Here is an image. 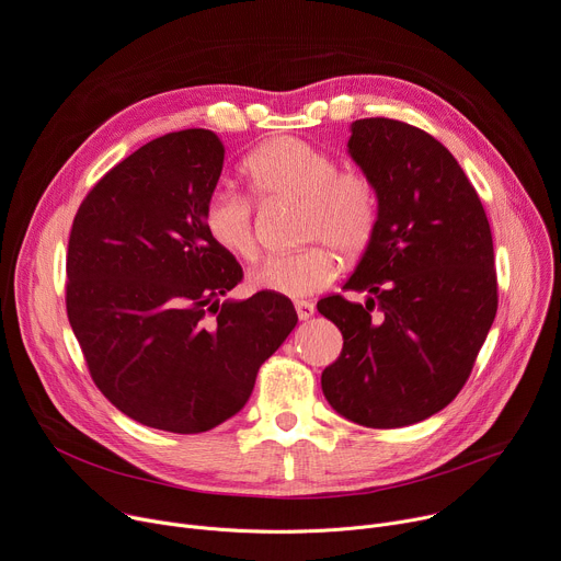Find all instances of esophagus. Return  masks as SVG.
<instances>
[{"label":"esophagus","instance_id":"obj_1","mask_svg":"<svg viewBox=\"0 0 561 561\" xmlns=\"http://www.w3.org/2000/svg\"><path fill=\"white\" fill-rule=\"evenodd\" d=\"M294 308H296V314L300 321H308L314 317V304H310V300H296Z\"/></svg>","mask_w":561,"mask_h":561}]
</instances>
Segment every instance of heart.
<instances>
[{
    "label": "heart",
    "instance_id": "1",
    "mask_svg": "<svg viewBox=\"0 0 561 561\" xmlns=\"http://www.w3.org/2000/svg\"><path fill=\"white\" fill-rule=\"evenodd\" d=\"M244 178L261 197L304 199V238L330 240L343 255H362L375 238L379 206L377 191L359 172H341L339 161L294 137H278L257 146L242 163ZM208 240L222 251L253 261L257 233L253 204L247 195L218 186L202 206ZM339 255L317 242L291 253L267 255L251 270L249 285L287 298H306L325 289L339 274Z\"/></svg>",
    "mask_w": 561,
    "mask_h": 561
}]
</instances>
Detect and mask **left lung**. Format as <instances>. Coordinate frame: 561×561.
<instances>
[{"label": "left lung", "mask_w": 561, "mask_h": 561, "mask_svg": "<svg viewBox=\"0 0 561 561\" xmlns=\"http://www.w3.org/2000/svg\"><path fill=\"white\" fill-rule=\"evenodd\" d=\"M348 154L377 191L379 220L343 289L317 308L343 334L321 375L330 407L370 428L443 411L462 389L496 317L492 231L454 154L393 118L351 125ZM380 310L371 314V308Z\"/></svg>", "instance_id": "1"}]
</instances>
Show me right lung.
I'll return each mask as SVG.
<instances>
[{
  "instance_id": "obj_1",
  "label": "right lung",
  "mask_w": 561,
  "mask_h": 561,
  "mask_svg": "<svg viewBox=\"0 0 561 561\" xmlns=\"http://www.w3.org/2000/svg\"><path fill=\"white\" fill-rule=\"evenodd\" d=\"M222 163L210 130L163 135L90 191L69 236L67 317L92 379L121 413L172 434L233 417L298 321L270 291L220 304L242 280L202 225Z\"/></svg>"
}]
</instances>
